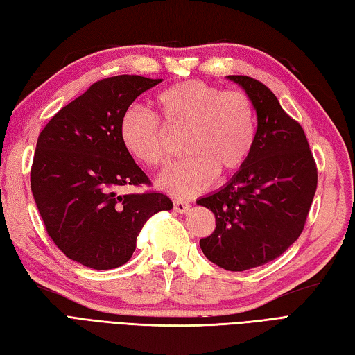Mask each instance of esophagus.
I'll return each instance as SVG.
<instances>
[{
    "label": "esophagus",
    "mask_w": 355,
    "mask_h": 355,
    "mask_svg": "<svg viewBox=\"0 0 355 355\" xmlns=\"http://www.w3.org/2000/svg\"><path fill=\"white\" fill-rule=\"evenodd\" d=\"M173 205H175V211L179 214H185L189 209V203L185 200H180V198H176Z\"/></svg>",
    "instance_id": "obj_1"
}]
</instances>
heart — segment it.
<instances>
[{
  "label": "heart",
  "instance_id": "heart-1",
  "mask_svg": "<svg viewBox=\"0 0 355 355\" xmlns=\"http://www.w3.org/2000/svg\"><path fill=\"white\" fill-rule=\"evenodd\" d=\"M155 103L167 131H185L182 150L187 158L158 180L167 193L194 196L209 187L218 171L227 175L244 166L254 143V110L245 93L221 92L212 84L189 80L159 92ZM119 134L138 164L152 168L167 164L164 131L152 111L128 108L120 119Z\"/></svg>",
  "mask_w": 355,
  "mask_h": 355
}]
</instances>
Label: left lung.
I'll list each match as a JSON object with an SVG mask.
<instances>
[{
  "mask_svg": "<svg viewBox=\"0 0 355 355\" xmlns=\"http://www.w3.org/2000/svg\"><path fill=\"white\" fill-rule=\"evenodd\" d=\"M257 116L254 143L229 182L197 205L211 209L217 227L200 239L209 261L245 271L282 256L304 229L318 185V170L304 131L261 81L229 75Z\"/></svg>",
  "mask_w": 355,
  "mask_h": 355,
  "instance_id": "left-lung-1",
  "label": "left lung"
}]
</instances>
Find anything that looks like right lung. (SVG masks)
<instances>
[{"mask_svg":"<svg viewBox=\"0 0 355 355\" xmlns=\"http://www.w3.org/2000/svg\"><path fill=\"white\" fill-rule=\"evenodd\" d=\"M162 80L119 75L90 85L43 128L31 167V191L55 245L93 270L126 263L153 214L173 203L157 191L119 194L150 184L120 141L129 105Z\"/></svg>","mask_w":355,"mask_h":355,"instance_id":"right-lung-1","label":"right lung"}]
</instances>
